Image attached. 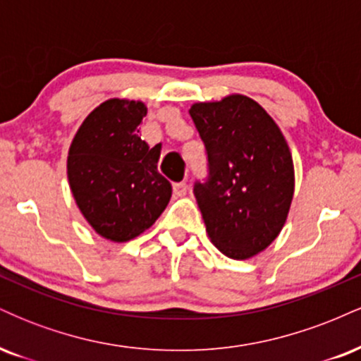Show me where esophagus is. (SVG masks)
<instances>
[{"label":"esophagus","instance_id":"1","mask_svg":"<svg viewBox=\"0 0 361 361\" xmlns=\"http://www.w3.org/2000/svg\"><path fill=\"white\" fill-rule=\"evenodd\" d=\"M173 192H175L176 197H185L186 192H188V185H186L185 181H181V183H175L173 185Z\"/></svg>","mask_w":361,"mask_h":361}]
</instances>
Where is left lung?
<instances>
[{
    "label": "left lung",
    "instance_id": "8db88e82",
    "mask_svg": "<svg viewBox=\"0 0 361 361\" xmlns=\"http://www.w3.org/2000/svg\"><path fill=\"white\" fill-rule=\"evenodd\" d=\"M205 142L210 180L195 186L207 234L222 255L250 259L279 238L295 192L280 127L250 97L234 93L190 106Z\"/></svg>",
    "mask_w": 361,
    "mask_h": 361
}]
</instances>
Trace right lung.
Wrapping results in <instances>:
<instances>
[{
    "label": "right lung",
    "instance_id": "right-lung-1",
    "mask_svg": "<svg viewBox=\"0 0 361 361\" xmlns=\"http://www.w3.org/2000/svg\"><path fill=\"white\" fill-rule=\"evenodd\" d=\"M146 114V103L110 98L90 111L69 146L68 180L78 209L114 243L147 231L171 198V183L157 171L161 144L149 147L139 137Z\"/></svg>",
    "mask_w": 361,
    "mask_h": 361
}]
</instances>
